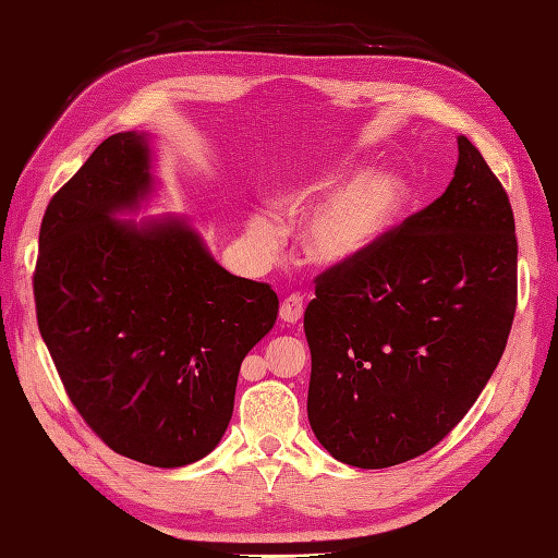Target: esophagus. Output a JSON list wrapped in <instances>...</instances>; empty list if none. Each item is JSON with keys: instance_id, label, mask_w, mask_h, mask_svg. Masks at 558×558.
Masks as SVG:
<instances>
[{"instance_id": "34e87169", "label": "esophagus", "mask_w": 558, "mask_h": 558, "mask_svg": "<svg viewBox=\"0 0 558 558\" xmlns=\"http://www.w3.org/2000/svg\"><path fill=\"white\" fill-rule=\"evenodd\" d=\"M303 295L301 293H291L289 299L281 301V307H279V317L287 322V325H295L303 317Z\"/></svg>"}]
</instances>
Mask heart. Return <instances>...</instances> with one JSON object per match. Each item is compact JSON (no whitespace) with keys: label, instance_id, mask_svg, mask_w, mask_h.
<instances>
[{"label":"heart","instance_id":"1","mask_svg":"<svg viewBox=\"0 0 558 558\" xmlns=\"http://www.w3.org/2000/svg\"><path fill=\"white\" fill-rule=\"evenodd\" d=\"M357 174L361 171L351 165L331 167L295 191L279 195V213L291 221L311 217L329 194ZM403 197V183L389 174H375L345 185L337 196L326 199L325 206L320 204L319 210L316 208L318 213L305 231L307 255L322 267H343L361 259L391 227ZM247 233L259 253H275L281 243V229L263 215L251 217Z\"/></svg>","mask_w":558,"mask_h":558}]
</instances>
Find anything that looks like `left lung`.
Instances as JSON below:
<instances>
[{
	"label": "left lung",
	"instance_id": "1",
	"mask_svg": "<svg viewBox=\"0 0 558 558\" xmlns=\"http://www.w3.org/2000/svg\"><path fill=\"white\" fill-rule=\"evenodd\" d=\"M513 209L465 135L449 189L351 265L315 279L307 420L337 461L389 468L461 423L509 341Z\"/></svg>",
	"mask_w": 558,
	"mask_h": 558
}]
</instances>
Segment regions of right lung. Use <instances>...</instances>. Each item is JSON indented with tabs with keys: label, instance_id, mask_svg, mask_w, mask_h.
I'll return each mask as SVG.
<instances>
[{
	"label": "right lung",
	"instance_id": "right-lung-1",
	"mask_svg": "<svg viewBox=\"0 0 558 558\" xmlns=\"http://www.w3.org/2000/svg\"><path fill=\"white\" fill-rule=\"evenodd\" d=\"M145 133H114L49 201L33 293L71 403L111 451L155 468L225 437L239 369L275 327L269 283L233 277L189 221H119L153 193Z\"/></svg>",
	"mask_w": 558,
	"mask_h": 558
}]
</instances>
